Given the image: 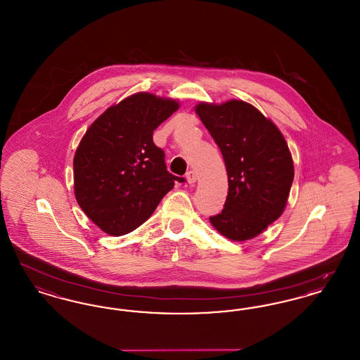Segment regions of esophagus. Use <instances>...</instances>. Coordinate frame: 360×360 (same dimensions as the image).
<instances>
[{"mask_svg": "<svg viewBox=\"0 0 360 360\" xmlns=\"http://www.w3.org/2000/svg\"><path fill=\"white\" fill-rule=\"evenodd\" d=\"M186 179H188V182L190 185L195 184V182H197V174H195V172L190 170V172L186 174Z\"/></svg>", "mask_w": 360, "mask_h": 360, "instance_id": "esophagus-1", "label": "esophagus"}]
</instances>
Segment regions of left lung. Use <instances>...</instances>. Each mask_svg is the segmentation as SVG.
<instances>
[{"mask_svg": "<svg viewBox=\"0 0 360 360\" xmlns=\"http://www.w3.org/2000/svg\"><path fill=\"white\" fill-rule=\"evenodd\" d=\"M195 113L219 146L228 174L223 212L209 220L228 239H252L285 210L294 179L288 143L251 103H201Z\"/></svg>", "mask_w": 360, "mask_h": 360, "instance_id": "left-lung-1", "label": "left lung"}]
</instances>
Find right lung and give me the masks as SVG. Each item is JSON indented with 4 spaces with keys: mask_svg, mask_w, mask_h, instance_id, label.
<instances>
[{
    "mask_svg": "<svg viewBox=\"0 0 360 360\" xmlns=\"http://www.w3.org/2000/svg\"><path fill=\"white\" fill-rule=\"evenodd\" d=\"M179 103L136 93L108 108L74 155V194L86 216L105 233L121 236L147 221L162 198L184 181L167 172L155 129Z\"/></svg>",
    "mask_w": 360,
    "mask_h": 360,
    "instance_id": "obj_1",
    "label": "right lung"
}]
</instances>
